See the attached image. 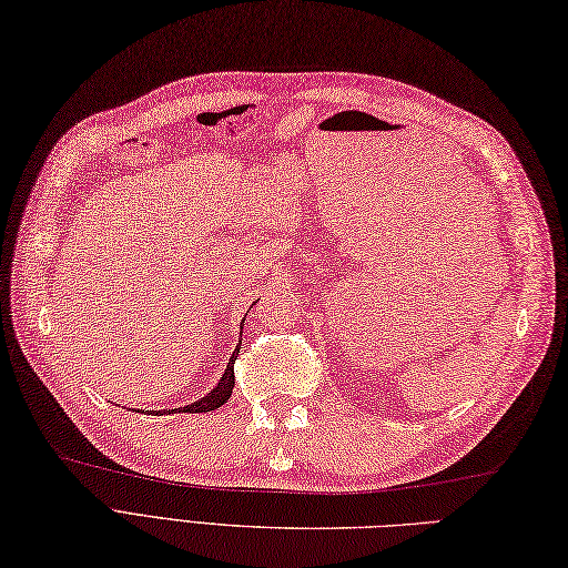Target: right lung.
Here are the masks:
<instances>
[{
  "label": "right lung",
  "instance_id": "1",
  "mask_svg": "<svg viewBox=\"0 0 568 568\" xmlns=\"http://www.w3.org/2000/svg\"><path fill=\"white\" fill-rule=\"evenodd\" d=\"M241 329H243V325H241ZM239 349H241V344H239L236 349H233V354H231V358H229V366H226V371H224V376H221V381L214 385V390H210L204 397H200L197 403H192V405H187V407H178V409H161V412L149 409V412H154V414H175V412H192V414H197V412H212V409L224 405L226 399L231 397L233 383H236V376H233V364H236Z\"/></svg>",
  "mask_w": 568,
  "mask_h": 568
}]
</instances>
